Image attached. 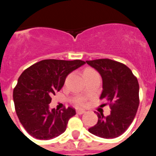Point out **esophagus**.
<instances>
[{"label": "esophagus", "mask_w": 156, "mask_h": 156, "mask_svg": "<svg viewBox=\"0 0 156 156\" xmlns=\"http://www.w3.org/2000/svg\"><path fill=\"white\" fill-rule=\"evenodd\" d=\"M84 113H85V111H84V110H81V109H78V110H77V114L82 115L84 114Z\"/></svg>", "instance_id": "obj_1"}]
</instances>
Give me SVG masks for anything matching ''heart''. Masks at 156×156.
<instances>
[{
  "mask_svg": "<svg viewBox=\"0 0 156 156\" xmlns=\"http://www.w3.org/2000/svg\"><path fill=\"white\" fill-rule=\"evenodd\" d=\"M93 71H95L93 68H86L84 71H83V75L84 74L86 73H89V72H93ZM75 104H76L77 106H79V107H82V106L85 105V99H83V98H79V99L76 100L75 101Z\"/></svg>",
  "mask_w": 156,
  "mask_h": 156,
  "instance_id": "1",
  "label": "heart"
}]
</instances>
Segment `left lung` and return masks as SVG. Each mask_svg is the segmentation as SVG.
Listing matches in <instances>:
<instances>
[{
    "instance_id": "8db88e82",
    "label": "left lung",
    "mask_w": 156,
    "mask_h": 156,
    "mask_svg": "<svg viewBox=\"0 0 156 156\" xmlns=\"http://www.w3.org/2000/svg\"><path fill=\"white\" fill-rule=\"evenodd\" d=\"M98 71L103 85L100 99L109 105L111 114L105 117L97 113V124L88 129L89 132L103 139H114L124 133L132 124L139 105V85L137 78L126 65L101 58L86 61Z\"/></svg>"
}]
</instances>
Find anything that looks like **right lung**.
<instances>
[{
  "instance_id": "right-lung-1",
  "label": "right lung",
  "mask_w": 156,
  "mask_h": 156,
  "mask_svg": "<svg viewBox=\"0 0 156 156\" xmlns=\"http://www.w3.org/2000/svg\"><path fill=\"white\" fill-rule=\"evenodd\" d=\"M85 64L81 60L46 59L22 72L13 91L16 114L27 133L48 140L63 133L75 108L50 110L51 96L62 89L66 77Z\"/></svg>"
}]
</instances>
